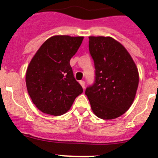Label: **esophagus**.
Segmentation results:
<instances>
[{"mask_svg": "<svg viewBox=\"0 0 158 158\" xmlns=\"http://www.w3.org/2000/svg\"><path fill=\"white\" fill-rule=\"evenodd\" d=\"M79 83H80V85H81V87L83 88V89H85V81H80V82H79Z\"/></svg>", "mask_w": 158, "mask_h": 158, "instance_id": "esophagus-1", "label": "esophagus"}]
</instances>
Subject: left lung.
Returning <instances> with one entry per match:
<instances>
[{
    "label": "left lung",
    "mask_w": 158,
    "mask_h": 158,
    "mask_svg": "<svg viewBox=\"0 0 158 158\" xmlns=\"http://www.w3.org/2000/svg\"><path fill=\"white\" fill-rule=\"evenodd\" d=\"M89 39L96 71L94 84L86 89L85 95L96 116L118 118L133 104L139 82L138 68L126 48L113 38Z\"/></svg>",
    "instance_id": "left-lung-1"
}]
</instances>
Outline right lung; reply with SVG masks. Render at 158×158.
<instances>
[{
  "instance_id": "add662e5",
  "label": "right lung",
  "mask_w": 158,
  "mask_h": 158,
  "mask_svg": "<svg viewBox=\"0 0 158 158\" xmlns=\"http://www.w3.org/2000/svg\"><path fill=\"white\" fill-rule=\"evenodd\" d=\"M84 37L54 35L42 44L26 72L27 93L42 112L54 116L70 109L77 96L83 93L75 80L69 64Z\"/></svg>"
}]
</instances>
